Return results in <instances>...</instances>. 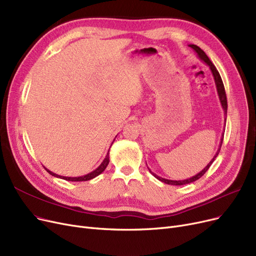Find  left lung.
Instances as JSON below:
<instances>
[{"instance_id":"1","label":"left lung","mask_w":256,"mask_h":256,"mask_svg":"<svg viewBox=\"0 0 256 256\" xmlns=\"http://www.w3.org/2000/svg\"><path fill=\"white\" fill-rule=\"evenodd\" d=\"M192 48L197 52V54H198V56H200V59L202 60V61H204L208 66H209L210 68V70H211V72H212V74H213V77H214V80H215V84H216V88H217V94H218V97H220V103H222V108H224V115H226V110H228V103H226V90H224V83H222V77H220V72H218V70H216V68L214 66V64L211 62V60L209 59V56H208L206 54V52L202 50V48H200V47H198L197 45H194V44H191L190 45ZM226 126V124H224ZM222 140H224V133H222V141H220V148L217 150V152H216V154H215V156L213 157V159L211 160V162H209V164H208L202 171H200V173H198L197 175H195V176H192L191 178H188V179H184V180H170V179H164V178H162V177H159V176H157L156 174H154L152 171H150V170L148 168V171L152 173L158 180H160V182H164V184H173V186H182V184H191V182H196L197 179H200L206 171L208 170H209V168L211 166V164H213V162L215 160V158L218 156V154H220V148H222Z\"/></svg>"}]
</instances>
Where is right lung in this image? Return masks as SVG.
Here are the masks:
<instances>
[{"label": "right lung", "instance_id": "obj_1", "mask_svg": "<svg viewBox=\"0 0 256 256\" xmlns=\"http://www.w3.org/2000/svg\"><path fill=\"white\" fill-rule=\"evenodd\" d=\"M110 152V150H108ZM108 162H110V155H108H108H106V157L104 158V160L102 162V164L94 170V171H92V172H90V174H88V175H84V176H80V177H64V176H60V175H56V174H54V173H52V172H50V170H47V168H45L47 172H48L50 175H52V176H54V177H58V178H62V179H65V180H68V182H86V180H90V179H92V178H94L96 176H98V175H100L104 170L106 168V166H108Z\"/></svg>", "mask_w": 256, "mask_h": 256}]
</instances>
